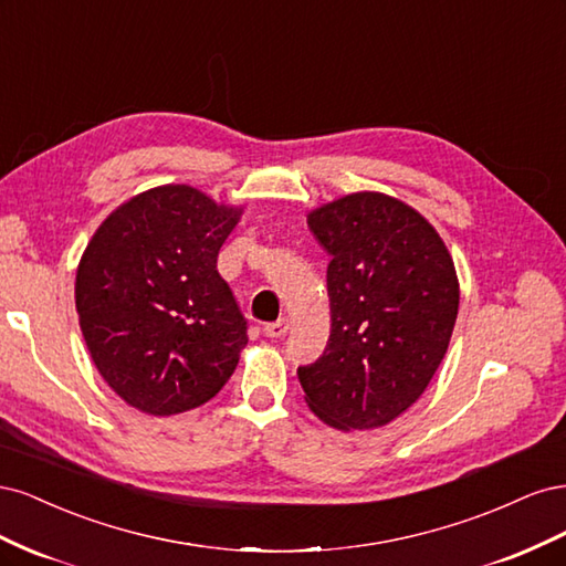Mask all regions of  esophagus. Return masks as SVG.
Instances as JSON below:
<instances>
[{"mask_svg":"<svg viewBox=\"0 0 566 566\" xmlns=\"http://www.w3.org/2000/svg\"><path fill=\"white\" fill-rule=\"evenodd\" d=\"M287 328H290L287 318H279V321H273V323H266V325H264V333H266L269 337H283V335L287 333Z\"/></svg>","mask_w":566,"mask_h":566,"instance_id":"obj_1","label":"esophagus"}]
</instances>
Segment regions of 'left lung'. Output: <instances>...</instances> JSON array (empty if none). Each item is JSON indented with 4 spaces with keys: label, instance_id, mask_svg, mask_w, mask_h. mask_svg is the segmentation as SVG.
Instances as JSON below:
<instances>
[{
    "label": "left lung",
    "instance_id": "8db88e82",
    "mask_svg": "<svg viewBox=\"0 0 566 566\" xmlns=\"http://www.w3.org/2000/svg\"><path fill=\"white\" fill-rule=\"evenodd\" d=\"M331 254L333 331L300 366L314 413L337 430L399 418L430 385L458 316V279L439 233L408 205L354 193L310 214Z\"/></svg>",
    "mask_w": 566,
    "mask_h": 566
}]
</instances>
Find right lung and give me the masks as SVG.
<instances>
[{"label": "right lung", "mask_w": 566, "mask_h": 566, "mask_svg": "<svg viewBox=\"0 0 566 566\" xmlns=\"http://www.w3.org/2000/svg\"><path fill=\"white\" fill-rule=\"evenodd\" d=\"M241 210L191 186H160L117 208L82 254L80 328L104 380L150 416L191 410L224 387L248 321L217 256Z\"/></svg>", "instance_id": "obj_1"}]
</instances>
